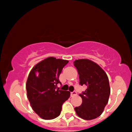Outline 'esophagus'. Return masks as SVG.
<instances>
[{
  "mask_svg": "<svg viewBox=\"0 0 132 132\" xmlns=\"http://www.w3.org/2000/svg\"><path fill=\"white\" fill-rule=\"evenodd\" d=\"M71 96H76V95H77V92H76V91H72V92H71Z\"/></svg>",
  "mask_w": 132,
  "mask_h": 132,
  "instance_id": "34e87169",
  "label": "esophagus"
}]
</instances>
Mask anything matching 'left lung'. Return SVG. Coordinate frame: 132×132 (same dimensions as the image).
Segmentation results:
<instances>
[{
	"label": "left lung",
	"mask_w": 132,
	"mask_h": 132,
	"mask_svg": "<svg viewBox=\"0 0 132 132\" xmlns=\"http://www.w3.org/2000/svg\"><path fill=\"white\" fill-rule=\"evenodd\" d=\"M79 75L80 85L86 89L79 96L82 103L74 108L81 119L91 120L99 117L108 103L110 94L107 75L96 63L88 59L77 60L74 62Z\"/></svg>",
	"instance_id": "obj_1"
}]
</instances>
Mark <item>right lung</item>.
<instances>
[{
  "instance_id": "obj_1",
  "label": "right lung",
  "mask_w": 132,
  "mask_h": 132,
  "mask_svg": "<svg viewBox=\"0 0 132 132\" xmlns=\"http://www.w3.org/2000/svg\"><path fill=\"white\" fill-rule=\"evenodd\" d=\"M68 60L49 57L33 68L28 77V99L36 114L44 119H53L60 114L62 105L70 97L69 91L56 89L59 76Z\"/></svg>"
}]
</instances>
